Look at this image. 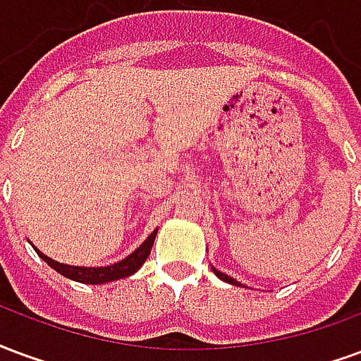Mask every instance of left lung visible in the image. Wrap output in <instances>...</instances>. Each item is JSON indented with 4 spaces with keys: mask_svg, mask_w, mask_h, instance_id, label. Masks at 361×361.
<instances>
[{
    "mask_svg": "<svg viewBox=\"0 0 361 361\" xmlns=\"http://www.w3.org/2000/svg\"><path fill=\"white\" fill-rule=\"evenodd\" d=\"M212 269H213V273H215V275H217V277L221 279V281H225V283H228V285L242 286V283H238V281H236V279H233V277H228V275H225V273H223V271L215 269V267H212Z\"/></svg>",
    "mask_w": 361,
    "mask_h": 361,
    "instance_id": "obj_1",
    "label": "left lung"
}]
</instances>
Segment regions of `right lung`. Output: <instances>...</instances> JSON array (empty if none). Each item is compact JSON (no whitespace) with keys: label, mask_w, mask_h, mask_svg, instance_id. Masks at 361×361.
Instances as JSON below:
<instances>
[{"label":"right lung","mask_w":361,"mask_h":361,"mask_svg":"<svg viewBox=\"0 0 361 361\" xmlns=\"http://www.w3.org/2000/svg\"><path fill=\"white\" fill-rule=\"evenodd\" d=\"M155 235H157V228L154 233L142 242L138 248L134 250L133 254H128L125 259H121L117 264L105 265V267H80V265H67L59 264L51 257H47L46 254H42L40 250H36V254L46 262L51 269H55L59 275L67 279H73L76 283H84V285H104V283H111V281H119V279L130 277L136 271L140 269L144 262L148 259L149 252H152V246H154Z\"/></svg>","instance_id":"1"}]
</instances>
